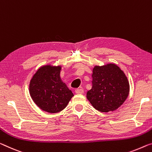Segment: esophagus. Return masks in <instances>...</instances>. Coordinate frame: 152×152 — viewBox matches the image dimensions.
<instances>
[{"mask_svg": "<svg viewBox=\"0 0 152 152\" xmlns=\"http://www.w3.org/2000/svg\"><path fill=\"white\" fill-rule=\"evenodd\" d=\"M84 90L83 89H76L75 90V93L76 94H83Z\"/></svg>", "mask_w": 152, "mask_h": 152, "instance_id": "obj_1", "label": "esophagus"}]
</instances>
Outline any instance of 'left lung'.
<instances>
[{"label": "left lung", "instance_id": "1", "mask_svg": "<svg viewBox=\"0 0 152 152\" xmlns=\"http://www.w3.org/2000/svg\"><path fill=\"white\" fill-rule=\"evenodd\" d=\"M92 76L87 99L96 110L107 113L122 105L129 93V83L122 70L115 64L96 66Z\"/></svg>", "mask_w": 152, "mask_h": 152}]
</instances>
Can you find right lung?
Returning <instances> with one entry per match:
<instances>
[{"mask_svg":"<svg viewBox=\"0 0 152 152\" xmlns=\"http://www.w3.org/2000/svg\"><path fill=\"white\" fill-rule=\"evenodd\" d=\"M61 67L46 65L41 67L30 81V94L42 110L58 113L68 104L73 94L60 77Z\"/></svg>","mask_w":152,"mask_h":152,"instance_id":"right-lung-1","label":"right lung"}]
</instances>
